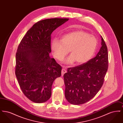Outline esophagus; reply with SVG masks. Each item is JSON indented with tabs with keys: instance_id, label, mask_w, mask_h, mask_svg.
Listing matches in <instances>:
<instances>
[{
	"instance_id": "esophagus-1",
	"label": "esophagus",
	"mask_w": 123,
	"mask_h": 123,
	"mask_svg": "<svg viewBox=\"0 0 123 123\" xmlns=\"http://www.w3.org/2000/svg\"><path fill=\"white\" fill-rule=\"evenodd\" d=\"M66 72V69L64 67V66L63 67V69L62 70V72H61V74H62V76H63L64 75V73H65Z\"/></svg>"
}]
</instances>
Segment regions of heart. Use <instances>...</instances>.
Listing matches in <instances>:
<instances>
[{
	"mask_svg": "<svg viewBox=\"0 0 123 123\" xmlns=\"http://www.w3.org/2000/svg\"><path fill=\"white\" fill-rule=\"evenodd\" d=\"M95 37L82 30H76L62 36L60 41L53 39L51 50L55 58L61 60L69 52L71 54L65 60V64H84L93 56L97 47Z\"/></svg>",
	"mask_w": 123,
	"mask_h": 123,
	"instance_id": "1",
	"label": "heart"
}]
</instances>
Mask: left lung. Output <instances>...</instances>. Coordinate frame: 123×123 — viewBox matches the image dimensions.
Instances as JSON below:
<instances>
[{"label":"left lung","mask_w":123,"mask_h":123,"mask_svg":"<svg viewBox=\"0 0 123 123\" xmlns=\"http://www.w3.org/2000/svg\"><path fill=\"white\" fill-rule=\"evenodd\" d=\"M96 56L86 63L69 68L64 75L65 97L71 104L81 105L92 99L101 88L108 69L107 48L102 37Z\"/></svg>","instance_id":"left-lung-1"}]
</instances>
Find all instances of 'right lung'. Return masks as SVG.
Segmentation results:
<instances>
[{"instance_id": "1", "label": "right lung", "mask_w": 123, "mask_h": 123, "mask_svg": "<svg viewBox=\"0 0 123 123\" xmlns=\"http://www.w3.org/2000/svg\"><path fill=\"white\" fill-rule=\"evenodd\" d=\"M68 18L40 21L27 31L18 47L15 74L24 95L32 101H47L52 94L55 79L61 75L62 67L51 58V35Z\"/></svg>"}]
</instances>
